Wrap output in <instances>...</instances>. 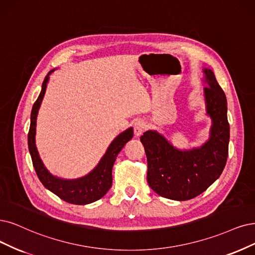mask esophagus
I'll return each mask as SVG.
<instances>
[{
  "label": "esophagus",
  "mask_w": 255,
  "mask_h": 255,
  "mask_svg": "<svg viewBox=\"0 0 255 255\" xmlns=\"http://www.w3.org/2000/svg\"><path fill=\"white\" fill-rule=\"evenodd\" d=\"M146 129V123L143 121V120H138L135 122L134 124V127H133V130H134V135L136 137L140 136L143 134L144 130Z\"/></svg>",
  "instance_id": "34e87169"
}]
</instances>
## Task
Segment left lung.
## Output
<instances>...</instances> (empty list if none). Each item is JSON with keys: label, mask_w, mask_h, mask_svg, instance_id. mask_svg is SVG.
<instances>
[{"label": "left lung", "mask_w": 255, "mask_h": 255, "mask_svg": "<svg viewBox=\"0 0 255 255\" xmlns=\"http://www.w3.org/2000/svg\"><path fill=\"white\" fill-rule=\"evenodd\" d=\"M206 115L211 120L209 138L191 149H178L156 130L140 136L147 155L149 187L163 197L187 201L203 193L222 174L228 157L227 100L213 71L203 68Z\"/></svg>", "instance_id": "obj_1"}]
</instances>
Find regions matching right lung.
I'll return each mask as SVG.
<instances>
[{"label": "right lung", "mask_w": 255, "mask_h": 255, "mask_svg": "<svg viewBox=\"0 0 255 255\" xmlns=\"http://www.w3.org/2000/svg\"><path fill=\"white\" fill-rule=\"evenodd\" d=\"M52 69L45 77L42 84V90L39 98L32 106L30 116V128L28 132V148L31 155L32 164L41 183L49 191L58 195L63 201L74 205H87L96 202L105 195L112 185V167L121 150L133 136V128L130 127L123 131L112 140L105 154L102 156L99 164L92 170L79 178H62L51 174L42 162L35 145L36 118L42 101L44 99L49 75L54 71Z\"/></svg>", "instance_id": "add662e5"}]
</instances>
